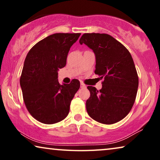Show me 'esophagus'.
<instances>
[{
	"mask_svg": "<svg viewBox=\"0 0 160 160\" xmlns=\"http://www.w3.org/2000/svg\"><path fill=\"white\" fill-rule=\"evenodd\" d=\"M86 85H85L84 83H81V88H82V89H84V88H86Z\"/></svg>",
	"mask_w": 160,
	"mask_h": 160,
	"instance_id": "1",
	"label": "esophagus"
}]
</instances>
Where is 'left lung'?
Wrapping results in <instances>:
<instances>
[{"mask_svg": "<svg viewBox=\"0 0 160 160\" xmlns=\"http://www.w3.org/2000/svg\"><path fill=\"white\" fill-rule=\"evenodd\" d=\"M95 55V73L103 78L98 90L88 86L90 97L86 102L87 113L100 123L111 124L128 114L134 104L138 76L131 54L114 38L105 33H84L79 40Z\"/></svg>", "mask_w": 160, "mask_h": 160, "instance_id": "obj_1", "label": "left lung"}]
</instances>
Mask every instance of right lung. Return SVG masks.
Returning a JSON list of instances; mask_svg holds the SVG:
<instances>
[{
  "instance_id": "right-lung-1",
  "label": "right lung",
  "mask_w": 160,
  "mask_h": 160,
  "mask_svg": "<svg viewBox=\"0 0 160 160\" xmlns=\"http://www.w3.org/2000/svg\"><path fill=\"white\" fill-rule=\"evenodd\" d=\"M81 33H54L35 44L26 56L20 78L28 111L38 122L52 124L62 121L80 82L73 79L61 85L58 71L66 65L70 48Z\"/></svg>"
}]
</instances>
